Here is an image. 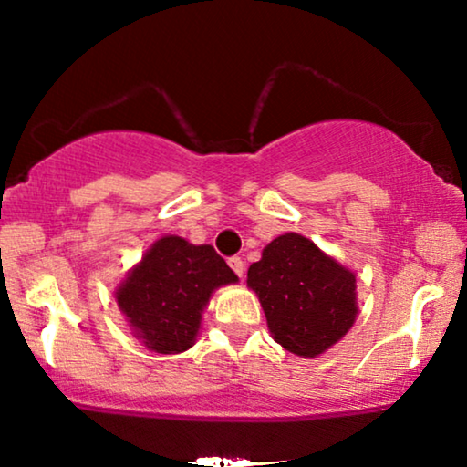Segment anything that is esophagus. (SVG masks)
<instances>
[{
  "instance_id": "obj_1",
  "label": "esophagus",
  "mask_w": 467,
  "mask_h": 467,
  "mask_svg": "<svg viewBox=\"0 0 467 467\" xmlns=\"http://www.w3.org/2000/svg\"><path fill=\"white\" fill-rule=\"evenodd\" d=\"M229 267H232V270L238 274L240 278H244V261H242L240 257H232L229 259Z\"/></svg>"
}]
</instances>
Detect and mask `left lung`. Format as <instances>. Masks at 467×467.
<instances>
[{
    "label": "left lung",
    "mask_w": 467,
    "mask_h": 467,
    "mask_svg": "<svg viewBox=\"0 0 467 467\" xmlns=\"http://www.w3.org/2000/svg\"><path fill=\"white\" fill-rule=\"evenodd\" d=\"M267 329L289 353L315 359L340 342L359 315L357 276L302 234H283L248 267Z\"/></svg>",
    "instance_id": "1"
}]
</instances>
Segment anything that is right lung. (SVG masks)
Masks as SVG:
<instances>
[{
	"label": "right lung",
	"mask_w": 467,
	"mask_h": 467,
	"mask_svg": "<svg viewBox=\"0 0 467 467\" xmlns=\"http://www.w3.org/2000/svg\"><path fill=\"white\" fill-rule=\"evenodd\" d=\"M235 283L238 276L210 244L161 235L120 280L114 297L146 348L178 355L195 344L213 293Z\"/></svg>",
	"instance_id": "add662e5"
}]
</instances>
